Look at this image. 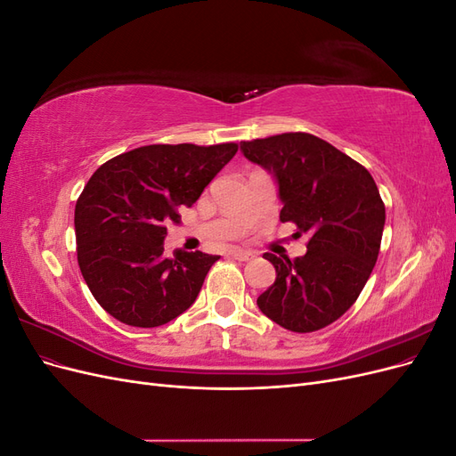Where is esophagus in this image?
I'll use <instances>...</instances> for the list:
<instances>
[{
    "mask_svg": "<svg viewBox=\"0 0 456 456\" xmlns=\"http://www.w3.org/2000/svg\"><path fill=\"white\" fill-rule=\"evenodd\" d=\"M230 255L236 258V260H241V262H245V260H251L255 255L251 253V251H245V249H232L230 251Z\"/></svg>",
    "mask_w": 456,
    "mask_h": 456,
    "instance_id": "esophagus-1",
    "label": "esophagus"
}]
</instances>
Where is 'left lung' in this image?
<instances>
[{
    "label": "left lung",
    "mask_w": 456,
    "mask_h": 456,
    "mask_svg": "<svg viewBox=\"0 0 456 456\" xmlns=\"http://www.w3.org/2000/svg\"><path fill=\"white\" fill-rule=\"evenodd\" d=\"M241 151L273 175L281 223L310 236L300 258L265 253L275 281L256 305L293 333L320 330L354 305L375 268L386 220L379 188L363 165L310 133L247 141Z\"/></svg>",
    "instance_id": "obj_1"
}]
</instances>
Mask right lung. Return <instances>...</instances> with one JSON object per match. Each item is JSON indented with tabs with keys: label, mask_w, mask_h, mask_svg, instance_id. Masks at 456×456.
<instances>
[{
	"label": "right lung",
	"mask_w": 456,
	"mask_h": 456,
	"mask_svg": "<svg viewBox=\"0 0 456 456\" xmlns=\"http://www.w3.org/2000/svg\"><path fill=\"white\" fill-rule=\"evenodd\" d=\"M236 151V142L150 144L93 173L76 203L77 265L94 300L118 322L159 327L194 305L220 256H165L163 240Z\"/></svg>",
	"instance_id": "right-lung-1"
}]
</instances>
